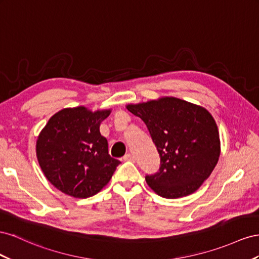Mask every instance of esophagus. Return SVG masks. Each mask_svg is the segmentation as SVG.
<instances>
[{
  "label": "esophagus",
  "mask_w": 259,
  "mask_h": 259,
  "mask_svg": "<svg viewBox=\"0 0 259 259\" xmlns=\"http://www.w3.org/2000/svg\"><path fill=\"white\" fill-rule=\"evenodd\" d=\"M122 159H123L124 161H135V157L132 156L131 154H125Z\"/></svg>",
  "instance_id": "obj_1"
}]
</instances>
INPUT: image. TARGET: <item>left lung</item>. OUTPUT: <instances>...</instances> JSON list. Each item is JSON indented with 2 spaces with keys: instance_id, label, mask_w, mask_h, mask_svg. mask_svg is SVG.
<instances>
[{
  "instance_id": "obj_1",
  "label": "left lung",
  "mask_w": 259,
  "mask_h": 259,
  "mask_svg": "<svg viewBox=\"0 0 259 259\" xmlns=\"http://www.w3.org/2000/svg\"><path fill=\"white\" fill-rule=\"evenodd\" d=\"M146 124L160 157L157 172L145 180L158 195L178 198L195 192L220 155L217 124L205 108L176 98L128 105Z\"/></svg>"
}]
</instances>
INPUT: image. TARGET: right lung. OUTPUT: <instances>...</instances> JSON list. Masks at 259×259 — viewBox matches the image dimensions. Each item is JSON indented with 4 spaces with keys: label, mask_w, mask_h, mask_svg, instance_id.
<instances>
[{
    "label": "right lung",
    "mask_w": 259,
    "mask_h": 259,
    "mask_svg": "<svg viewBox=\"0 0 259 259\" xmlns=\"http://www.w3.org/2000/svg\"><path fill=\"white\" fill-rule=\"evenodd\" d=\"M110 110L92 113L83 106L65 108L50 118L36 141V157L47 179L63 193L93 196L112 178L120 161L110 157L101 121Z\"/></svg>",
    "instance_id": "obj_1"
}]
</instances>
